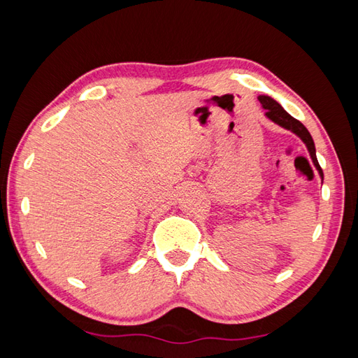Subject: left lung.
<instances>
[{"label": "left lung", "instance_id": "1", "mask_svg": "<svg viewBox=\"0 0 358 358\" xmlns=\"http://www.w3.org/2000/svg\"><path fill=\"white\" fill-rule=\"evenodd\" d=\"M258 101H260L263 108L266 109V117H268L269 120H272L273 123L280 124L281 127L292 131L294 134L299 135L303 141H305V144L308 146L309 154H310V158H313V162H314V164L317 167V171L320 172V177L323 178V171H322L320 164H318V162H317L314 140H313V136H310V134L308 132V129L303 126L299 120H295L294 117L289 115V113L283 108H281V106L275 100H272L271 96L262 95V96H258Z\"/></svg>", "mask_w": 358, "mask_h": 358}]
</instances>
